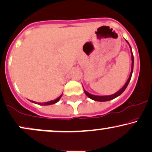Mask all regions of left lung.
<instances>
[{
    "instance_id": "obj_1",
    "label": "left lung",
    "mask_w": 152,
    "mask_h": 152,
    "mask_svg": "<svg viewBox=\"0 0 152 152\" xmlns=\"http://www.w3.org/2000/svg\"><path fill=\"white\" fill-rule=\"evenodd\" d=\"M126 42L128 43L129 45V43L128 41H126ZM129 47H130V48H131L130 45H129ZM131 53H132V70H131L129 77L128 80H127V81L126 82V83H125V84H124V86L122 87V88L119 91H118L117 92H116V93H115V94H112V95H109V96H96V95H93V94H91L88 93V92H87L86 91L84 90L85 94H86V95L88 97V98H90L91 99H92V100H94V101H96V102H107V101L112 100V99L116 98V97L118 96L121 95V94L123 93L124 91V90L126 89V88L127 87V86H128L129 83V81H130V80H131V78H132V73H133L134 56H133V53H132V48H131Z\"/></svg>"
}]
</instances>
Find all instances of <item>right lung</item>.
I'll return each mask as SVG.
<instances>
[{
	"label": "right lung",
	"mask_w": 152,
	"mask_h": 152,
	"mask_svg": "<svg viewBox=\"0 0 152 152\" xmlns=\"http://www.w3.org/2000/svg\"><path fill=\"white\" fill-rule=\"evenodd\" d=\"M61 96H62V95H61L60 96L58 97V98H57V99H56L55 100L50 101V102H44V103H37V102H34V101H31V102H34V103H35V104H39V105H43V106H46V105H51V104H56V103L58 102V101L60 100L61 97Z\"/></svg>",
	"instance_id": "1"
}]
</instances>
